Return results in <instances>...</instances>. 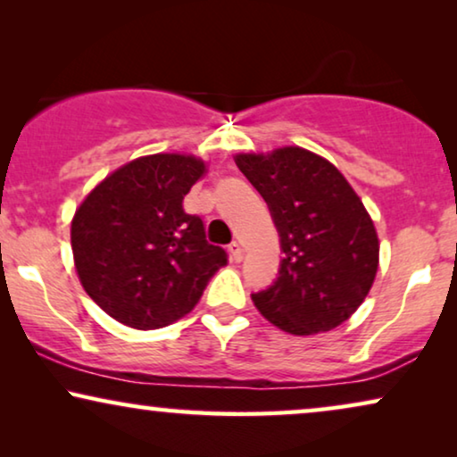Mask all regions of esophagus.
Returning a JSON list of instances; mask_svg holds the SVG:
<instances>
[{"label":"esophagus","instance_id":"obj_1","mask_svg":"<svg viewBox=\"0 0 457 457\" xmlns=\"http://www.w3.org/2000/svg\"><path fill=\"white\" fill-rule=\"evenodd\" d=\"M228 253H230V260L233 262H241L243 260V247L239 241H233L228 245Z\"/></svg>","mask_w":457,"mask_h":457}]
</instances>
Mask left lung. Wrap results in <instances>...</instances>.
<instances>
[{
  "mask_svg": "<svg viewBox=\"0 0 457 457\" xmlns=\"http://www.w3.org/2000/svg\"><path fill=\"white\" fill-rule=\"evenodd\" d=\"M280 237L278 278L252 295L289 335L333 330L352 318L378 270V235L358 193L327 158L297 145L237 154Z\"/></svg>",
  "mask_w": 457,
  "mask_h": 457,
  "instance_id": "left-lung-1",
  "label": "left lung"
}]
</instances>
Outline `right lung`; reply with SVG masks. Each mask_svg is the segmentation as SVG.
Returning <instances> with one entry per match:
<instances>
[{
    "instance_id": "obj_1",
    "label": "right lung",
    "mask_w": 457,
    "mask_h": 457,
    "mask_svg": "<svg viewBox=\"0 0 457 457\" xmlns=\"http://www.w3.org/2000/svg\"><path fill=\"white\" fill-rule=\"evenodd\" d=\"M208 164L191 154L130 160L89 191L74 212L71 243L79 280L114 320L162 328L195 308L227 252L210 245L202 218L183 199Z\"/></svg>"
}]
</instances>
